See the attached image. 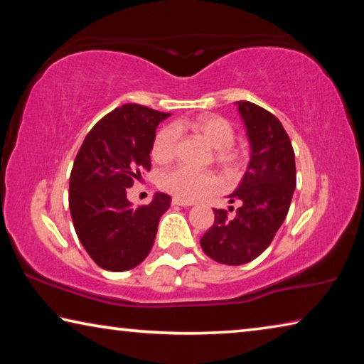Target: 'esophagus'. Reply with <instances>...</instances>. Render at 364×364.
Instances as JSON below:
<instances>
[{"instance_id": "esophagus-1", "label": "esophagus", "mask_w": 364, "mask_h": 364, "mask_svg": "<svg viewBox=\"0 0 364 364\" xmlns=\"http://www.w3.org/2000/svg\"><path fill=\"white\" fill-rule=\"evenodd\" d=\"M171 204H173V205H181V207H191V205H193V202H191V200H183V199H178V197H173V199H171Z\"/></svg>"}]
</instances>
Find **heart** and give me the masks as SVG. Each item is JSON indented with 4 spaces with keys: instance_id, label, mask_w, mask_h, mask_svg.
<instances>
[{
    "instance_id": "obj_1",
    "label": "heart",
    "mask_w": 364,
    "mask_h": 364,
    "mask_svg": "<svg viewBox=\"0 0 364 364\" xmlns=\"http://www.w3.org/2000/svg\"><path fill=\"white\" fill-rule=\"evenodd\" d=\"M178 132L191 133L204 139L212 147L213 159L225 171H236L241 167L244 156L234 146L236 130L232 123L217 114H200L193 119L176 122L175 127L165 125L156 133L151 147V156L157 164H167L176 154ZM160 188L178 199L196 200L217 189V176L210 171H194L186 167H175L160 176Z\"/></svg>"
}]
</instances>
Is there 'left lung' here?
<instances>
[{
    "instance_id": "8db88e82",
    "label": "left lung",
    "mask_w": 364,
    "mask_h": 364,
    "mask_svg": "<svg viewBox=\"0 0 364 364\" xmlns=\"http://www.w3.org/2000/svg\"><path fill=\"white\" fill-rule=\"evenodd\" d=\"M247 128L252 156L247 171L230 202H239L230 215L213 208L215 221L200 239V247L215 262L244 264L273 241L286 220L295 189V154L282 123L267 109L237 101Z\"/></svg>"
}]
</instances>
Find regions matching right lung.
I'll return each mask as SVG.
<instances>
[{
    "label": "right lung",
    "mask_w": 364,
    "mask_h": 364,
    "mask_svg": "<svg viewBox=\"0 0 364 364\" xmlns=\"http://www.w3.org/2000/svg\"><path fill=\"white\" fill-rule=\"evenodd\" d=\"M168 114L123 104L91 128L73 162L69 207L73 228L93 262L107 271H128L149 255L159 220L171 197L157 193L134 208L128 188L151 170L159 122Z\"/></svg>",
    "instance_id": "1"
}]
</instances>
